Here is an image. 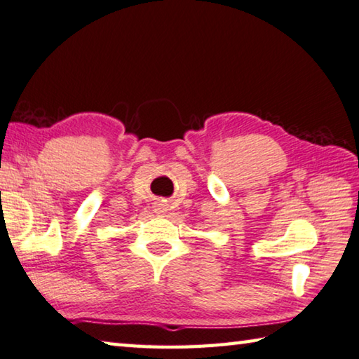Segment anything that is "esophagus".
Returning <instances> with one entry per match:
<instances>
[{"label":"esophagus","instance_id":"obj_1","mask_svg":"<svg viewBox=\"0 0 359 359\" xmlns=\"http://www.w3.org/2000/svg\"><path fill=\"white\" fill-rule=\"evenodd\" d=\"M168 210V205H167V203H163V202H157L156 203V213H165V212H167Z\"/></svg>","mask_w":359,"mask_h":359}]
</instances>
